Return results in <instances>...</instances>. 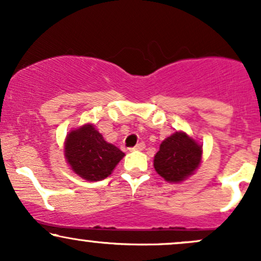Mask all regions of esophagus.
<instances>
[{"label":"esophagus","instance_id":"1","mask_svg":"<svg viewBox=\"0 0 261 261\" xmlns=\"http://www.w3.org/2000/svg\"><path fill=\"white\" fill-rule=\"evenodd\" d=\"M145 147H146L145 142H139L135 147L130 148V151H142V149H145Z\"/></svg>","mask_w":261,"mask_h":261}]
</instances>
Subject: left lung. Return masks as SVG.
Listing matches in <instances>:
<instances>
[{"instance_id": "1", "label": "left lung", "mask_w": 261, "mask_h": 261, "mask_svg": "<svg viewBox=\"0 0 261 261\" xmlns=\"http://www.w3.org/2000/svg\"><path fill=\"white\" fill-rule=\"evenodd\" d=\"M201 157L202 146L182 131H176L161 143L153 166L164 180L180 182L194 174Z\"/></svg>"}]
</instances>
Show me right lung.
Listing matches in <instances>:
<instances>
[{"instance_id":"add662e5","label":"right lung","mask_w":261,"mask_h":261,"mask_svg":"<svg viewBox=\"0 0 261 261\" xmlns=\"http://www.w3.org/2000/svg\"><path fill=\"white\" fill-rule=\"evenodd\" d=\"M124 155V152L108 143L92 124L83 125L66 136V161L77 175L88 181L106 179Z\"/></svg>"}]
</instances>
